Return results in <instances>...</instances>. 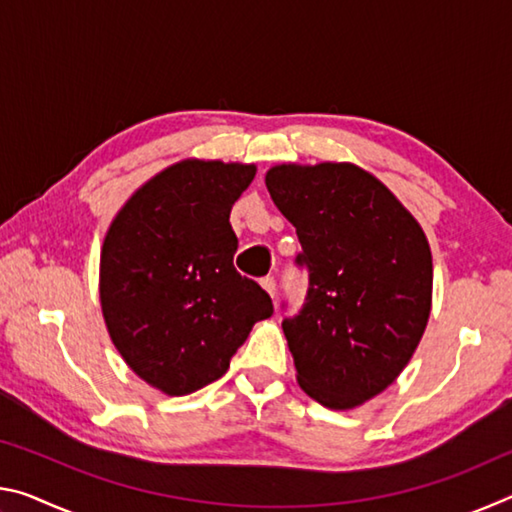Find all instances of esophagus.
I'll use <instances>...</instances> for the list:
<instances>
[{"label": "esophagus", "instance_id": "esophagus-1", "mask_svg": "<svg viewBox=\"0 0 512 512\" xmlns=\"http://www.w3.org/2000/svg\"><path fill=\"white\" fill-rule=\"evenodd\" d=\"M259 284H262V289L268 293V296L275 298V280H273V277H264V280Z\"/></svg>", "mask_w": 512, "mask_h": 512}]
</instances>
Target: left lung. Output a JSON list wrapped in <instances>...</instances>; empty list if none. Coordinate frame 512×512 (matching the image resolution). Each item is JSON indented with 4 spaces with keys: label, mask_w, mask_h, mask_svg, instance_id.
Instances as JSON below:
<instances>
[{
    "label": "left lung",
    "mask_w": 512,
    "mask_h": 512,
    "mask_svg": "<svg viewBox=\"0 0 512 512\" xmlns=\"http://www.w3.org/2000/svg\"><path fill=\"white\" fill-rule=\"evenodd\" d=\"M273 203L296 228L307 302L282 329L302 391L345 411L386 391L431 314L427 235L381 180L352 162L275 164Z\"/></svg>",
    "instance_id": "8db88e82"
}]
</instances>
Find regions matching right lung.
<instances>
[{
  "label": "right lung",
  "instance_id": "add662e5",
  "mask_svg": "<svg viewBox=\"0 0 512 512\" xmlns=\"http://www.w3.org/2000/svg\"><path fill=\"white\" fill-rule=\"evenodd\" d=\"M257 167L187 158L137 189L101 248L99 298L121 359L164 395L225 375L273 302L239 275L230 210Z\"/></svg>",
  "mask_w": 512,
  "mask_h": 512
}]
</instances>
